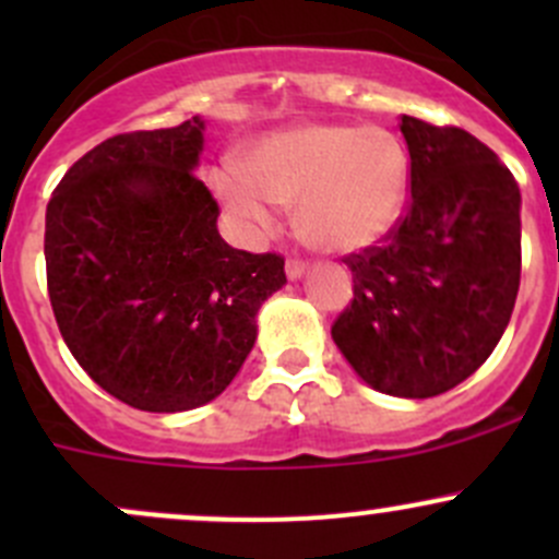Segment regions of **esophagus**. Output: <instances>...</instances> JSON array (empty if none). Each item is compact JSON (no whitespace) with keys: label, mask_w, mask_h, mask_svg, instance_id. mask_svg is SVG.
Here are the masks:
<instances>
[{"label":"esophagus","mask_w":559,"mask_h":559,"mask_svg":"<svg viewBox=\"0 0 559 559\" xmlns=\"http://www.w3.org/2000/svg\"><path fill=\"white\" fill-rule=\"evenodd\" d=\"M302 273H306V262H302V259H297V257L286 259V275H289L292 281L300 278Z\"/></svg>","instance_id":"34e87169"}]
</instances>
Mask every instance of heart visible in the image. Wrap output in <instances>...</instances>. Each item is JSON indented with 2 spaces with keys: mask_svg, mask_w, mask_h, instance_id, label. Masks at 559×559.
<instances>
[{
  "mask_svg": "<svg viewBox=\"0 0 559 559\" xmlns=\"http://www.w3.org/2000/svg\"><path fill=\"white\" fill-rule=\"evenodd\" d=\"M211 183L251 229L273 227V202H297L300 233L324 251L348 253L379 243L400 222L411 159L384 127L311 123L253 145L246 170L216 167Z\"/></svg>",
  "mask_w": 559,
  "mask_h": 559,
  "instance_id": "b5f03b06",
  "label": "heart"
}]
</instances>
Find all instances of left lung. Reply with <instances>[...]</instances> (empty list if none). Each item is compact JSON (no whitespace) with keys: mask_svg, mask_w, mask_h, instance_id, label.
<instances>
[{"mask_svg":"<svg viewBox=\"0 0 559 559\" xmlns=\"http://www.w3.org/2000/svg\"><path fill=\"white\" fill-rule=\"evenodd\" d=\"M411 197L379 246L348 253L354 300L332 324L352 368L394 397H436L476 373L514 311L520 186L460 127L403 116Z\"/></svg>","mask_w":559,"mask_h":559,"instance_id":"8db88e82","label":"left lung"}]
</instances>
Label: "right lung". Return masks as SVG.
<instances>
[{
  "label": "right lung",
  "instance_id": "obj_1",
  "mask_svg": "<svg viewBox=\"0 0 559 559\" xmlns=\"http://www.w3.org/2000/svg\"><path fill=\"white\" fill-rule=\"evenodd\" d=\"M200 118L107 138L53 189L45 275L83 370L121 403L175 414L229 386L257 311L286 284L284 257L224 243L218 202L194 175Z\"/></svg>",
  "mask_w": 559,
  "mask_h": 559
}]
</instances>
